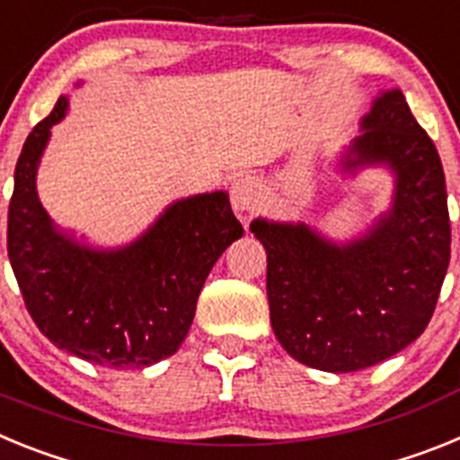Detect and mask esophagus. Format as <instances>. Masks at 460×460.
<instances>
[{
	"mask_svg": "<svg viewBox=\"0 0 460 460\" xmlns=\"http://www.w3.org/2000/svg\"><path fill=\"white\" fill-rule=\"evenodd\" d=\"M230 198H233L234 211H237L242 218L255 214V211L260 209V200H262L260 186L255 184L251 177H243V180L234 181L233 189H230Z\"/></svg>",
	"mask_w": 460,
	"mask_h": 460,
	"instance_id": "obj_1",
	"label": "esophagus"
}]
</instances>
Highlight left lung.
Returning a JSON list of instances; mask_svg holds the SVG:
<instances>
[{"label":"left lung","instance_id":"8db88e82","mask_svg":"<svg viewBox=\"0 0 460 460\" xmlns=\"http://www.w3.org/2000/svg\"><path fill=\"white\" fill-rule=\"evenodd\" d=\"M345 168L387 164L396 198L348 246L306 226L253 221L267 251V299L279 343L306 367L350 373L389 359L424 334L452 253L440 156L398 89L382 93Z\"/></svg>","mask_w":460,"mask_h":460}]
</instances>
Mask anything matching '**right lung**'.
<instances>
[{
	"instance_id": "1",
	"label": "right lung",
	"mask_w": 460,
	"mask_h": 460,
	"mask_svg": "<svg viewBox=\"0 0 460 460\" xmlns=\"http://www.w3.org/2000/svg\"><path fill=\"white\" fill-rule=\"evenodd\" d=\"M59 96L27 136L8 205V260L31 320L57 348L110 368H142L174 355L193 323L211 267L243 234L223 190L174 202L145 237L96 253L62 237L36 195V168Z\"/></svg>"
}]
</instances>
